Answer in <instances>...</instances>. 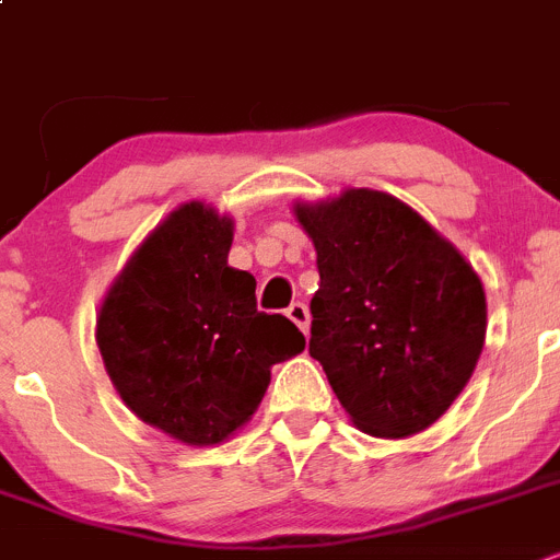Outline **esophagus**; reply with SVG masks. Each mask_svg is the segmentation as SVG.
<instances>
[{
	"mask_svg": "<svg viewBox=\"0 0 560 560\" xmlns=\"http://www.w3.org/2000/svg\"><path fill=\"white\" fill-rule=\"evenodd\" d=\"M285 316H289V319L294 322V325L300 327L302 332H307V325H311V314H307V307L302 305V302H291V305L285 307Z\"/></svg>",
	"mask_w": 560,
	"mask_h": 560,
	"instance_id": "1",
	"label": "esophagus"
}]
</instances>
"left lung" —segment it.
<instances>
[{
  "label": "left lung",
  "mask_w": 560,
  "mask_h": 560,
  "mask_svg": "<svg viewBox=\"0 0 560 560\" xmlns=\"http://www.w3.org/2000/svg\"><path fill=\"white\" fill-rule=\"evenodd\" d=\"M294 210L319 269L307 352L338 402L372 435L430 428L483 350L480 277L417 210L383 191L350 188Z\"/></svg>",
  "instance_id": "8db88e82"
}]
</instances>
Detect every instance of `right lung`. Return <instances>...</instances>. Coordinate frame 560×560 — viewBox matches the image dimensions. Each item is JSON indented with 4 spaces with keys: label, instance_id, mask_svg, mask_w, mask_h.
<instances>
[{
    "label": "right lung",
    "instance_id": "obj_1",
    "mask_svg": "<svg viewBox=\"0 0 560 560\" xmlns=\"http://www.w3.org/2000/svg\"><path fill=\"white\" fill-rule=\"evenodd\" d=\"M233 222L202 202L177 208L113 283L102 361L127 408L194 447L253 417L269 369L305 350L291 319L264 314L255 277L228 266Z\"/></svg>",
    "mask_w": 560,
    "mask_h": 560
}]
</instances>
